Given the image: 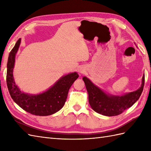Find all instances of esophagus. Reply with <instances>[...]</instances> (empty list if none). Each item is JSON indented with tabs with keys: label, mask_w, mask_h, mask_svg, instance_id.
I'll use <instances>...</instances> for the list:
<instances>
[{
	"label": "esophagus",
	"mask_w": 151,
	"mask_h": 151,
	"mask_svg": "<svg viewBox=\"0 0 151 151\" xmlns=\"http://www.w3.org/2000/svg\"><path fill=\"white\" fill-rule=\"evenodd\" d=\"M84 71H85V69H84V67H79L78 72H79L80 73H84Z\"/></svg>",
	"instance_id": "1"
}]
</instances>
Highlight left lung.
<instances>
[{"label":"left lung","instance_id":"left-lung-1","mask_svg":"<svg viewBox=\"0 0 151 151\" xmlns=\"http://www.w3.org/2000/svg\"><path fill=\"white\" fill-rule=\"evenodd\" d=\"M88 93L89 103L95 111L105 116L118 115L132 106L142 95L145 83V75L142 77L141 87L136 91L123 95L107 94L95 85L86 76L82 78Z\"/></svg>","mask_w":151,"mask_h":151}]
</instances>
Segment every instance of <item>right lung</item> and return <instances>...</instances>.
Returning a JSON list of instances; mask_svg holds the SVG:
<instances>
[{
	"label": "right lung",
	"mask_w": 151,
	"mask_h": 151,
	"mask_svg": "<svg viewBox=\"0 0 151 151\" xmlns=\"http://www.w3.org/2000/svg\"><path fill=\"white\" fill-rule=\"evenodd\" d=\"M21 41L19 38L16 42L9 54L8 60L6 82L11 97L22 109L31 114L47 116L55 114L65 104L69 88L78 78V73L74 72L62 76L52 86L39 94H28L21 91L16 85L13 75L15 55Z\"/></svg>",
	"instance_id": "add662e5"
}]
</instances>
